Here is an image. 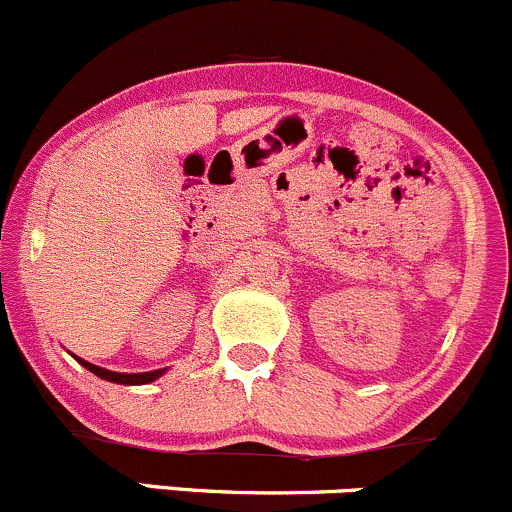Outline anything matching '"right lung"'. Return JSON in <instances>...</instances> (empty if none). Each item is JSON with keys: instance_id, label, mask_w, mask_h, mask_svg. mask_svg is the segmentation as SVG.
Masks as SVG:
<instances>
[{"instance_id": "1", "label": "right lung", "mask_w": 512, "mask_h": 512, "mask_svg": "<svg viewBox=\"0 0 512 512\" xmlns=\"http://www.w3.org/2000/svg\"><path fill=\"white\" fill-rule=\"evenodd\" d=\"M78 362H81L86 370H91L93 374H98L100 379H108V382H115V384H150L155 382L157 377H162L165 370H152V372H135V374H125V372H110V370H103V367L98 365H91V362L81 360V357H76Z\"/></svg>"}]
</instances>
